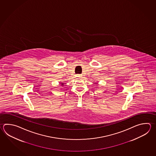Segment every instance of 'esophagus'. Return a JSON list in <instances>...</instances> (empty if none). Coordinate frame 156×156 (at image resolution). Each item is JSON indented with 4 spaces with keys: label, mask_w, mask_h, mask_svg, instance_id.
I'll list each match as a JSON object with an SVG mask.
<instances>
[{
    "label": "esophagus",
    "mask_w": 156,
    "mask_h": 156,
    "mask_svg": "<svg viewBox=\"0 0 156 156\" xmlns=\"http://www.w3.org/2000/svg\"><path fill=\"white\" fill-rule=\"evenodd\" d=\"M76 76H78V77H80V76H82V75L78 74H77V75H76Z\"/></svg>",
    "instance_id": "34e87169"
}]
</instances>
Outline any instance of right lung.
Masks as SVG:
<instances>
[{
    "mask_svg": "<svg viewBox=\"0 0 156 156\" xmlns=\"http://www.w3.org/2000/svg\"><path fill=\"white\" fill-rule=\"evenodd\" d=\"M61 84H62V86L63 85V83H61Z\"/></svg>",
    "mask_w": 156,
    "mask_h": 156,
    "instance_id": "add662e5",
    "label": "right lung"
}]
</instances>
